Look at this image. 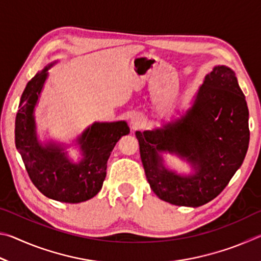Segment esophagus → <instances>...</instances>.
I'll list each match as a JSON object with an SVG mask.
<instances>
[{
    "instance_id": "34e87169",
    "label": "esophagus",
    "mask_w": 261,
    "mask_h": 261,
    "mask_svg": "<svg viewBox=\"0 0 261 261\" xmlns=\"http://www.w3.org/2000/svg\"><path fill=\"white\" fill-rule=\"evenodd\" d=\"M131 123H132V125H134V126H138V124H139V121L137 120V118H132V120H131Z\"/></svg>"
}]
</instances>
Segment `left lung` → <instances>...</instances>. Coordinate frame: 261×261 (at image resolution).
Here are the masks:
<instances>
[{
    "mask_svg": "<svg viewBox=\"0 0 261 261\" xmlns=\"http://www.w3.org/2000/svg\"><path fill=\"white\" fill-rule=\"evenodd\" d=\"M136 136L149 187L160 199L189 207L213 200L242 166L249 147V109L235 72L215 67L182 118ZM160 151L185 157L196 174L179 176L167 171Z\"/></svg>",
    "mask_w": 261,
    "mask_h": 261,
    "instance_id": "1",
    "label": "left lung"
}]
</instances>
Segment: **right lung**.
I'll return each instance as SVG.
<instances>
[{
  "mask_svg": "<svg viewBox=\"0 0 261 261\" xmlns=\"http://www.w3.org/2000/svg\"><path fill=\"white\" fill-rule=\"evenodd\" d=\"M51 65L35 74L21 94L16 116V147L39 191L50 199L77 204L98 194L107 174L110 153L130 130L125 122L94 123L79 138L84 155L79 163H72L55 145L42 147L35 135L33 110Z\"/></svg>",
  "mask_w": 261,
  "mask_h": 261,
  "instance_id": "obj_1",
  "label": "right lung"
}]
</instances>
